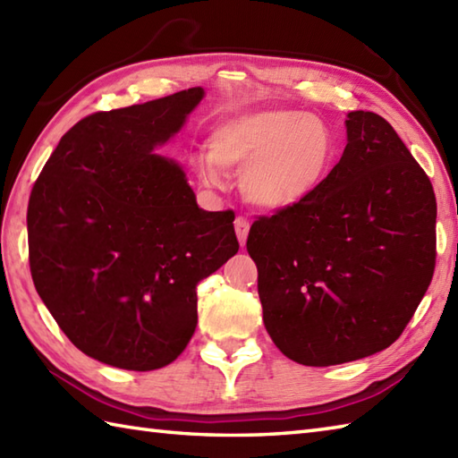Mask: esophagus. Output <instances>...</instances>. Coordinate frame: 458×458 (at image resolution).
Returning a JSON list of instances; mask_svg holds the SVG:
<instances>
[{
    "instance_id": "1",
    "label": "esophagus",
    "mask_w": 458,
    "mask_h": 458,
    "mask_svg": "<svg viewBox=\"0 0 458 458\" xmlns=\"http://www.w3.org/2000/svg\"><path fill=\"white\" fill-rule=\"evenodd\" d=\"M234 228H236V236H238L240 246H244L246 240H248V234H250V222H248V218L238 216L234 220Z\"/></svg>"
}]
</instances>
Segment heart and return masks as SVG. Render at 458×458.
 <instances>
[{
  "label": "heart",
  "mask_w": 458,
  "mask_h": 458,
  "mask_svg": "<svg viewBox=\"0 0 458 458\" xmlns=\"http://www.w3.org/2000/svg\"><path fill=\"white\" fill-rule=\"evenodd\" d=\"M336 149V135L320 115L259 110L222 122L197 169L212 189L222 187L220 169L242 173V192L250 204L284 210L313 197L333 169Z\"/></svg>",
  "instance_id": "heart-1"
}]
</instances>
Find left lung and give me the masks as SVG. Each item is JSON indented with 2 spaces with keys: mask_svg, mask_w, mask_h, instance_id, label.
I'll list each match as a JSON object with an SVG mask.
<instances>
[{
  "mask_svg": "<svg viewBox=\"0 0 458 458\" xmlns=\"http://www.w3.org/2000/svg\"><path fill=\"white\" fill-rule=\"evenodd\" d=\"M431 181L382 115L350 112L346 148L318 191L251 224L264 325L303 366L394 344L435 269Z\"/></svg>",
  "mask_w": 458,
  "mask_h": 458,
  "instance_id": "left-lung-1",
  "label": "left lung"
}]
</instances>
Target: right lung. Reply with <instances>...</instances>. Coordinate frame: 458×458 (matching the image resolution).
<instances>
[{
	"mask_svg": "<svg viewBox=\"0 0 458 458\" xmlns=\"http://www.w3.org/2000/svg\"><path fill=\"white\" fill-rule=\"evenodd\" d=\"M200 86L96 112L68 130L31 191L29 266L71 343L135 372L171 364L197 328V285L236 256L232 210L199 208L182 167L153 149Z\"/></svg>",
	"mask_w": 458,
	"mask_h": 458,
	"instance_id": "1",
	"label": "right lung"
}]
</instances>
